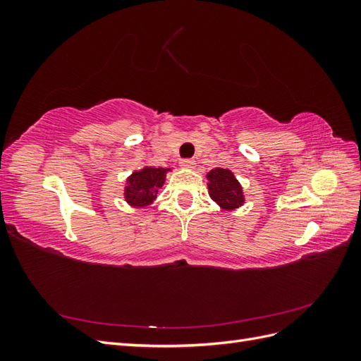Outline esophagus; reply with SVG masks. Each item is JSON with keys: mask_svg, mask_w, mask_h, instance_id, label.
Instances as JSON below:
<instances>
[{"mask_svg": "<svg viewBox=\"0 0 361 361\" xmlns=\"http://www.w3.org/2000/svg\"><path fill=\"white\" fill-rule=\"evenodd\" d=\"M180 167L182 169H188V170H192L195 167V161L194 159H182L180 161Z\"/></svg>", "mask_w": 361, "mask_h": 361, "instance_id": "esophagus-1", "label": "esophagus"}]
</instances>
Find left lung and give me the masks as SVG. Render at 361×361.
I'll return each mask as SVG.
<instances>
[{
	"mask_svg": "<svg viewBox=\"0 0 361 361\" xmlns=\"http://www.w3.org/2000/svg\"><path fill=\"white\" fill-rule=\"evenodd\" d=\"M206 178L211 199L223 209L232 211L244 204L243 187L231 170L214 169L206 174Z\"/></svg>",
	"mask_w": 361,
	"mask_h": 361,
	"instance_id": "left-lung-1",
	"label": "left lung"
}]
</instances>
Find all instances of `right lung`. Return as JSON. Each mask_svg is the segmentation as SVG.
I'll use <instances>...</instances> for the list:
<instances>
[{
  "mask_svg": "<svg viewBox=\"0 0 361 361\" xmlns=\"http://www.w3.org/2000/svg\"><path fill=\"white\" fill-rule=\"evenodd\" d=\"M170 170L171 169L145 167L140 171H134L126 180L125 200L134 207H146L154 203L158 190L162 188Z\"/></svg>",
  "mask_w": 361,
  "mask_h": 361,
  "instance_id": "obj_1",
  "label": "right lung"
}]
</instances>
